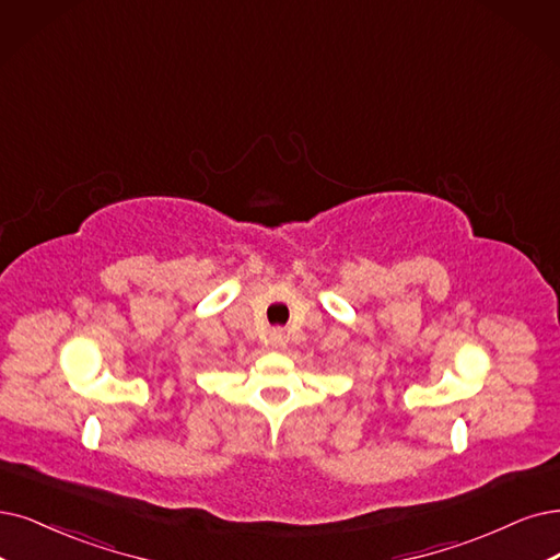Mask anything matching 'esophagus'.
Here are the masks:
<instances>
[{
    "label": "esophagus",
    "mask_w": 560,
    "mask_h": 560,
    "mask_svg": "<svg viewBox=\"0 0 560 560\" xmlns=\"http://www.w3.org/2000/svg\"><path fill=\"white\" fill-rule=\"evenodd\" d=\"M281 341H283V332H281V329H275V332H272V343L279 346Z\"/></svg>",
    "instance_id": "obj_1"
}]
</instances>
